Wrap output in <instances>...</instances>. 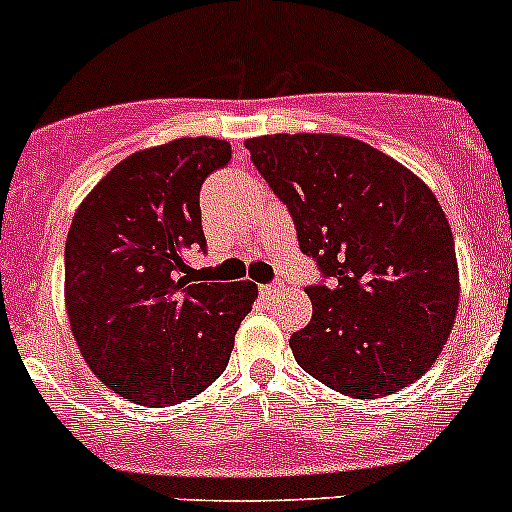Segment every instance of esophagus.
<instances>
[{"mask_svg":"<svg viewBox=\"0 0 512 512\" xmlns=\"http://www.w3.org/2000/svg\"><path fill=\"white\" fill-rule=\"evenodd\" d=\"M277 287H280L277 282H270V285H260V292H262V295H275Z\"/></svg>","mask_w":512,"mask_h":512,"instance_id":"obj_1","label":"esophagus"}]
</instances>
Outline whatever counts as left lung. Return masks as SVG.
Here are the masks:
<instances>
[{
    "label": "left lung",
    "mask_w": 512,
    "mask_h": 512,
    "mask_svg": "<svg viewBox=\"0 0 512 512\" xmlns=\"http://www.w3.org/2000/svg\"><path fill=\"white\" fill-rule=\"evenodd\" d=\"M245 147L322 277L305 287L312 320L290 337L297 365L350 398L408 388L438 360L458 310L453 232L433 192L352 137Z\"/></svg>",
    "instance_id": "left-lung-1"
}]
</instances>
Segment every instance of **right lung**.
<instances>
[{
	"mask_svg": "<svg viewBox=\"0 0 512 512\" xmlns=\"http://www.w3.org/2000/svg\"><path fill=\"white\" fill-rule=\"evenodd\" d=\"M232 160L212 137H182L119 162L74 212L64 292L94 375L132 403H185L225 372L255 282H212L190 265L207 252L202 182Z\"/></svg>",
	"mask_w": 512,
	"mask_h": 512,
	"instance_id": "add662e5",
	"label": "right lung"
}]
</instances>
